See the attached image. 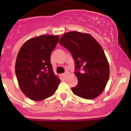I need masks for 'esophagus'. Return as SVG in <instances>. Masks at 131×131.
<instances>
[{
	"mask_svg": "<svg viewBox=\"0 0 131 131\" xmlns=\"http://www.w3.org/2000/svg\"><path fill=\"white\" fill-rule=\"evenodd\" d=\"M69 72H66L65 73H64V74H62V75H63L64 77L66 78V77H67L68 75H69Z\"/></svg>",
	"mask_w": 131,
	"mask_h": 131,
	"instance_id": "1",
	"label": "esophagus"
}]
</instances>
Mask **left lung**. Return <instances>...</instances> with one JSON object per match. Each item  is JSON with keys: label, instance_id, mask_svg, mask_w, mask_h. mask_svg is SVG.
<instances>
[{"label": "left lung", "instance_id": "8db88e82", "mask_svg": "<svg viewBox=\"0 0 131 131\" xmlns=\"http://www.w3.org/2000/svg\"><path fill=\"white\" fill-rule=\"evenodd\" d=\"M59 43L69 50L75 64L78 84L72 93L85 99H93L105 89L109 78V65L103 48L89 34L72 31L64 34Z\"/></svg>", "mask_w": 131, "mask_h": 131}]
</instances>
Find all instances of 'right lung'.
I'll return each mask as SVG.
<instances>
[{"instance_id": "1", "label": "right lung", "mask_w": 131, "mask_h": 131, "mask_svg": "<svg viewBox=\"0 0 131 131\" xmlns=\"http://www.w3.org/2000/svg\"><path fill=\"white\" fill-rule=\"evenodd\" d=\"M58 35H42L23 44L16 57L15 72L23 93L35 101L54 94L60 81L52 71L50 54Z\"/></svg>"}]
</instances>
